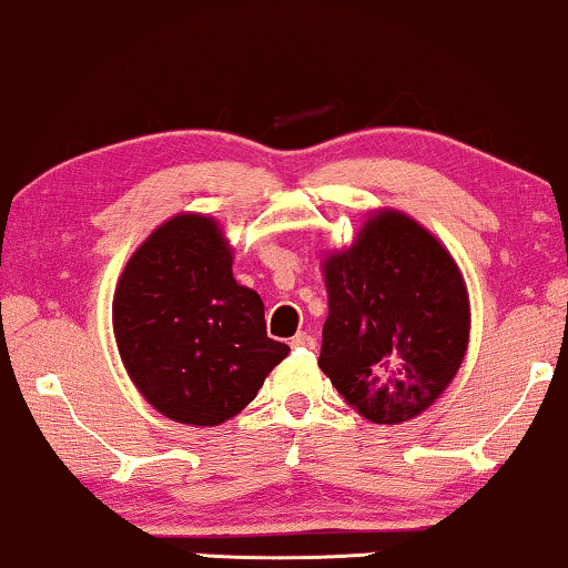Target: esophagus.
<instances>
[{"label": "esophagus", "instance_id": "esophagus-1", "mask_svg": "<svg viewBox=\"0 0 568 568\" xmlns=\"http://www.w3.org/2000/svg\"><path fill=\"white\" fill-rule=\"evenodd\" d=\"M292 348H315V338H312L310 333H297L292 338Z\"/></svg>", "mask_w": 568, "mask_h": 568}]
</instances>
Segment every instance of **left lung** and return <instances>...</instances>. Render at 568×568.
I'll list each match as a JSON object with an SVG mask.
<instances>
[{"instance_id": "obj_1", "label": "left lung", "mask_w": 568, "mask_h": 568, "mask_svg": "<svg viewBox=\"0 0 568 568\" xmlns=\"http://www.w3.org/2000/svg\"><path fill=\"white\" fill-rule=\"evenodd\" d=\"M323 271L320 368L366 420H413L454 382L468 345L456 261L405 212L382 210Z\"/></svg>"}]
</instances>
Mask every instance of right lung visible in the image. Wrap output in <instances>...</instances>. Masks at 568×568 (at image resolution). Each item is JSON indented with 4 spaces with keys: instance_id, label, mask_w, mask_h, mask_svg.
<instances>
[{
    "instance_id": "1",
    "label": "right lung",
    "mask_w": 568,
    "mask_h": 568,
    "mask_svg": "<svg viewBox=\"0 0 568 568\" xmlns=\"http://www.w3.org/2000/svg\"><path fill=\"white\" fill-rule=\"evenodd\" d=\"M112 327L138 392L184 425L230 420L290 353L266 335L264 302L235 282L233 251L204 215L166 220L130 256Z\"/></svg>"
}]
</instances>
